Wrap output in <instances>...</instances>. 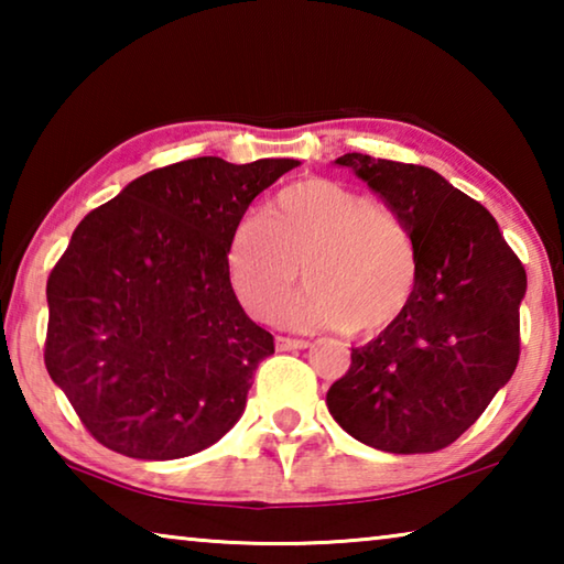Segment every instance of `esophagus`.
<instances>
[{
  "label": "esophagus",
  "mask_w": 564,
  "mask_h": 564,
  "mask_svg": "<svg viewBox=\"0 0 564 564\" xmlns=\"http://www.w3.org/2000/svg\"><path fill=\"white\" fill-rule=\"evenodd\" d=\"M308 346H311V343L301 340V338H285V336L275 338V348H279V350H303Z\"/></svg>",
  "instance_id": "34e87169"
}]
</instances>
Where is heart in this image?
Returning <instances> with one entry per match:
<instances>
[{
  "instance_id": "obj_1",
  "label": "heart",
  "mask_w": 564,
  "mask_h": 564,
  "mask_svg": "<svg viewBox=\"0 0 564 564\" xmlns=\"http://www.w3.org/2000/svg\"><path fill=\"white\" fill-rule=\"evenodd\" d=\"M299 264L308 289L285 321L305 330L373 336L405 311L417 281L403 221L328 178L283 188L265 218L243 216L228 238V283L256 321L279 318L299 283Z\"/></svg>"
}]
</instances>
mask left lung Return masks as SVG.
I'll use <instances>...</instances> for the list:
<instances>
[{
    "label": "left lung",
    "instance_id": "left-lung-1",
    "mask_svg": "<svg viewBox=\"0 0 564 564\" xmlns=\"http://www.w3.org/2000/svg\"><path fill=\"white\" fill-rule=\"evenodd\" d=\"M415 246L405 311L366 346L326 403L336 423L376 451L413 455L455 443L508 386L520 358L528 275L488 208L437 171L346 154Z\"/></svg>",
    "mask_w": 564,
    "mask_h": 564
}]
</instances>
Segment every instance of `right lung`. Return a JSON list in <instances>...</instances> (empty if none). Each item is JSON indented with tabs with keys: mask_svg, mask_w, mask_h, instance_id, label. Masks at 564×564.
Instances as JSON below:
<instances>
[{
	"mask_svg": "<svg viewBox=\"0 0 564 564\" xmlns=\"http://www.w3.org/2000/svg\"><path fill=\"white\" fill-rule=\"evenodd\" d=\"M295 166L178 161L133 178L76 226L46 281L44 362L109 451L176 460L243 415L273 336L236 301L226 246L253 198Z\"/></svg>",
	"mask_w": 564,
	"mask_h": 564,
	"instance_id": "obj_1",
	"label": "right lung"
}]
</instances>
